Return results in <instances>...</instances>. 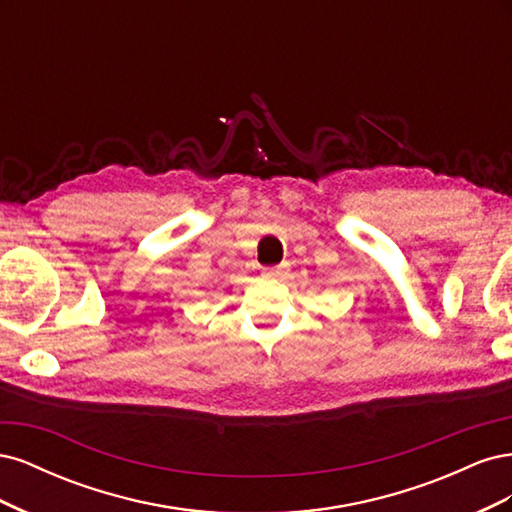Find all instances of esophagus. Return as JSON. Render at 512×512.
Instances as JSON below:
<instances>
[{
  "mask_svg": "<svg viewBox=\"0 0 512 512\" xmlns=\"http://www.w3.org/2000/svg\"><path fill=\"white\" fill-rule=\"evenodd\" d=\"M286 273H288V265L265 269V275H267V277H273V280H282V277H286Z\"/></svg>",
  "mask_w": 512,
  "mask_h": 512,
  "instance_id": "1",
  "label": "esophagus"
}]
</instances>
